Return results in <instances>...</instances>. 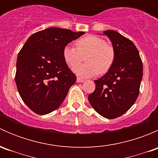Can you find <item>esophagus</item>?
I'll use <instances>...</instances> for the list:
<instances>
[{
    "label": "esophagus",
    "instance_id": "34e87169",
    "mask_svg": "<svg viewBox=\"0 0 158 158\" xmlns=\"http://www.w3.org/2000/svg\"><path fill=\"white\" fill-rule=\"evenodd\" d=\"M76 81H77V82H83L85 81V79L80 77H77V80Z\"/></svg>",
    "mask_w": 158,
    "mask_h": 158
}]
</instances>
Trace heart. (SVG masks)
Here are the masks:
<instances>
[{
    "instance_id": "obj_1",
    "label": "heart",
    "mask_w": 158,
    "mask_h": 158,
    "mask_svg": "<svg viewBox=\"0 0 158 158\" xmlns=\"http://www.w3.org/2000/svg\"><path fill=\"white\" fill-rule=\"evenodd\" d=\"M76 47L66 45L63 49V58L70 67L77 65L86 56V64L73 68V71L81 77H92L106 73L111 69L115 59L112 46L95 35H89L76 41Z\"/></svg>"
}]
</instances>
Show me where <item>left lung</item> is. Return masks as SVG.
Masks as SVG:
<instances>
[{
    "mask_svg": "<svg viewBox=\"0 0 158 158\" xmlns=\"http://www.w3.org/2000/svg\"><path fill=\"white\" fill-rule=\"evenodd\" d=\"M115 52L114 63L98 80L95 89L89 95L91 106L102 117L115 118L134 105L139 94L143 65L135 44L112 30L103 32Z\"/></svg>",
    "mask_w": 158,
    "mask_h": 158,
    "instance_id": "1",
    "label": "left lung"
}]
</instances>
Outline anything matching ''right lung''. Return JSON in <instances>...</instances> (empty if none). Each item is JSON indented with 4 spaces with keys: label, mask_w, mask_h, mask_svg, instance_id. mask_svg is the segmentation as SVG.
Masks as SVG:
<instances>
[{
    "label": "right lung",
    "mask_w": 158,
    "mask_h": 158,
    "mask_svg": "<svg viewBox=\"0 0 158 158\" xmlns=\"http://www.w3.org/2000/svg\"><path fill=\"white\" fill-rule=\"evenodd\" d=\"M84 32L58 27L36 32L28 38L17 56L15 82L23 102L35 113L58 109L76 76L63 58V49Z\"/></svg>",
    "instance_id": "add662e5"
}]
</instances>
